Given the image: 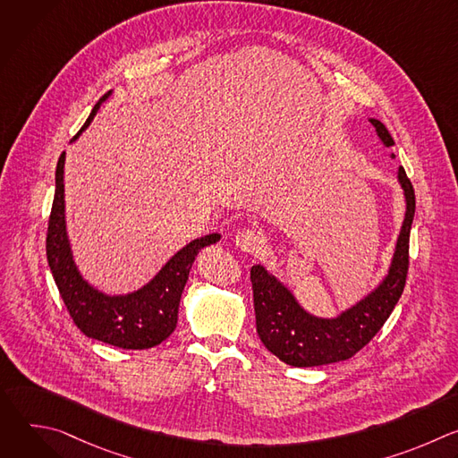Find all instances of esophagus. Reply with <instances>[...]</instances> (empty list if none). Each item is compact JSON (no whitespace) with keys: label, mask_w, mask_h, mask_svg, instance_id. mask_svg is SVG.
Wrapping results in <instances>:
<instances>
[{"label":"esophagus","mask_w":458,"mask_h":458,"mask_svg":"<svg viewBox=\"0 0 458 458\" xmlns=\"http://www.w3.org/2000/svg\"><path fill=\"white\" fill-rule=\"evenodd\" d=\"M235 244L241 251L244 253H257L260 250V244H263V239H260L259 232L253 228H244L239 230L235 235Z\"/></svg>","instance_id":"1"}]
</instances>
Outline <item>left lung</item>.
Wrapping results in <instances>:
<instances>
[{
    "label": "left lung",
    "instance_id": "1",
    "mask_svg": "<svg viewBox=\"0 0 458 458\" xmlns=\"http://www.w3.org/2000/svg\"><path fill=\"white\" fill-rule=\"evenodd\" d=\"M369 123L386 148L395 145L378 119L371 117ZM397 181L404 191L406 214L387 274L377 288L337 317H317L306 311L293 292L272 272L263 265L251 267L257 334L268 352L283 362L295 368H311L346 360L375 337L394 311L406 284L410 232L415 216V191L403 166L397 170Z\"/></svg>",
    "mask_w": 458,
    "mask_h": 458
}]
</instances>
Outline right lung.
Returning <instances> with one entry per match:
<instances>
[{
	"mask_svg": "<svg viewBox=\"0 0 458 458\" xmlns=\"http://www.w3.org/2000/svg\"><path fill=\"white\" fill-rule=\"evenodd\" d=\"M108 96H112V92L105 94L96 103L72 141L89 128L101 103L106 101ZM63 174L64 152L59 156L55 166V193L47 232V260L59 295L72 320L87 337L115 348L147 350L161 344L177 326L181 293L195 255L205 246L216 244L221 235L210 233L182 246L140 290L124 295H106L92 286L76 267L67 233V219H64Z\"/></svg>",
	"mask_w": 458,
	"mask_h": 458,
	"instance_id": "add662e5",
	"label": "right lung"
}]
</instances>
